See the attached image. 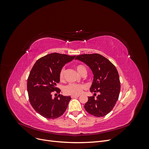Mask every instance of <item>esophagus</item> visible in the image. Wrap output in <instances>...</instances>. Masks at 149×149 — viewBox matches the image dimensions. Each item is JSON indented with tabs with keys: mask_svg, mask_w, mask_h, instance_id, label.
<instances>
[{
	"mask_svg": "<svg viewBox=\"0 0 149 149\" xmlns=\"http://www.w3.org/2000/svg\"><path fill=\"white\" fill-rule=\"evenodd\" d=\"M79 96V95H72L71 98H77Z\"/></svg>",
	"mask_w": 149,
	"mask_h": 149,
	"instance_id": "esophagus-1",
	"label": "esophagus"
}]
</instances>
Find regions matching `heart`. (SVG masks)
Masks as SVG:
<instances>
[{
    "mask_svg": "<svg viewBox=\"0 0 149 149\" xmlns=\"http://www.w3.org/2000/svg\"><path fill=\"white\" fill-rule=\"evenodd\" d=\"M76 69L78 72L79 74L81 73L82 71L85 69V68L82 65L76 66ZM65 70L63 69L61 70L60 73V81H63L64 79ZM85 88V86L81 84H70L65 88L64 92L66 94L69 95H79L81 94L83 89Z\"/></svg>",
    "mask_w": 149,
    "mask_h": 149,
    "instance_id": "b5f03b06",
    "label": "heart"
}]
</instances>
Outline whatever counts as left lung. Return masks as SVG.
Here are the masks:
<instances>
[{"mask_svg":"<svg viewBox=\"0 0 149 149\" xmlns=\"http://www.w3.org/2000/svg\"><path fill=\"white\" fill-rule=\"evenodd\" d=\"M75 59L84 63L91 70L94 76L90 91L99 93L96 98L88 97L84 105L86 111L96 117L107 115L119 96L120 84L116 68L106 58L97 53L78 55Z\"/></svg>","mask_w":149,"mask_h":149,"instance_id":"1","label":"left lung"}]
</instances>
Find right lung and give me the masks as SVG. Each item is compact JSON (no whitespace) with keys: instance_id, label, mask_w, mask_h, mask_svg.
<instances>
[{"instance_id":"add662e5","label":"right lung","mask_w":149,"mask_h":149,"mask_svg":"<svg viewBox=\"0 0 149 149\" xmlns=\"http://www.w3.org/2000/svg\"><path fill=\"white\" fill-rule=\"evenodd\" d=\"M76 56L53 53L38 59L30 71L27 79V91L31 106L47 119L59 118L65 112L70 96L60 95L53 98L52 93L58 91L60 73L67 63Z\"/></svg>"}]
</instances>
